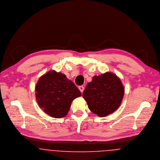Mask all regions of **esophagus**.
I'll return each mask as SVG.
<instances>
[{
  "mask_svg": "<svg viewBox=\"0 0 160 160\" xmlns=\"http://www.w3.org/2000/svg\"><path fill=\"white\" fill-rule=\"evenodd\" d=\"M79 91H81V92H83L84 91V86H79Z\"/></svg>",
  "mask_w": 160,
  "mask_h": 160,
  "instance_id": "34e87169",
  "label": "esophagus"
}]
</instances>
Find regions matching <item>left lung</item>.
Wrapping results in <instances>:
<instances>
[{
	"label": "left lung",
	"mask_w": 160,
	"mask_h": 160,
	"mask_svg": "<svg viewBox=\"0 0 160 160\" xmlns=\"http://www.w3.org/2000/svg\"><path fill=\"white\" fill-rule=\"evenodd\" d=\"M124 88L120 79L113 72H107L93 77L82 93L89 110L99 117L106 116L120 106Z\"/></svg>",
	"instance_id": "8db88e82"
}]
</instances>
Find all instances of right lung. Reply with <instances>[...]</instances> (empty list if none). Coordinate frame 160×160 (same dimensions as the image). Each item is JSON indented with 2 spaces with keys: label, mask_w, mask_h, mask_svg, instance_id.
I'll return each instance as SVG.
<instances>
[{
  "label": "right lung",
  "mask_w": 160,
  "mask_h": 160,
  "mask_svg": "<svg viewBox=\"0 0 160 160\" xmlns=\"http://www.w3.org/2000/svg\"><path fill=\"white\" fill-rule=\"evenodd\" d=\"M37 102L52 118L65 117L74 99L81 93L64 74L50 71L42 76L35 87Z\"/></svg>",
  "instance_id": "obj_1"
}]
</instances>
